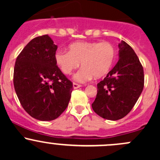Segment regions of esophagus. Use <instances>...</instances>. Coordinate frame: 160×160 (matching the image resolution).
I'll use <instances>...</instances> for the list:
<instances>
[{
  "label": "esophagus",
  "mask_w": 160,
  "mask_h": 160,
  "mask_svg": "<svg viewBox=\"0 0 160 160\" xmlns=\"http://www.w3.org/2000/svg\"><path fill=\"white\" fill-rule=\"evenodd\" d=\"M72 87H73L74 89H77V88H80V87H81V85H80V84H78V83H72Z\"/></svg>",
  "instance_id": "esophagus-1"
}]
</instances>
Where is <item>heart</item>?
<instances>
[{"mask_svg": "<svg viewBox=\"0 0 160 160\" xmlns=\"http://www.w3.org/2000/svg\"><path fill=\"white\" fill-rule=\"evenodd\" d=\"M70 52L57 50L54 59L56 65L66 75L80 67L83 68L74 78L79 82H86L105 77L111 70L116 56L114 46L108 42H79L69 46Z\"/></svg>", "mask_w": 160, "mask_h": 160, "instance_id": "heart-1", "label": "heart"}]
</instances>
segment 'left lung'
Returning <instances> with one entry per match:
<instances>
[{
	"label": "left lung",
	"mask_w": 160,
	"mask_h": 160,
	"mask_svg": "<svg viewBox=\"0 0 160 160\" xmlns=\"http://www.w3.org/2000/svg\"><path fill=\"white\" fill-rule=\"evenodd\" d=\"M119 59L105 78L98 83L92 108L103 118L116 121L126 116L144 88L143 67L128 44H118Z\"/></svg>",
	"instance_id": "1"
}]
</instances>
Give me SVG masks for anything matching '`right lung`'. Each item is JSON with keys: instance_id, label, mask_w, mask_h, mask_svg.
I'll list each match as a JSON object with an SVG mask.
<instances>
[{"instance_id": "add662e5", "label": "right lung", "mask_w": 160, "mask_h": 160, "mask_svg": "<svg viewBox=\"0 0 160 160\" xmlns=\"http://www.w3.org/2000/svg\"><path fill=\"white\" fill-rule=\"evenodd\" d=\"M57 46L48 35L31 40L16 59L14 87L21 104L40 121L57 118L67 108L72 83L59 70Z\"/></svg>"}]
</instances>
